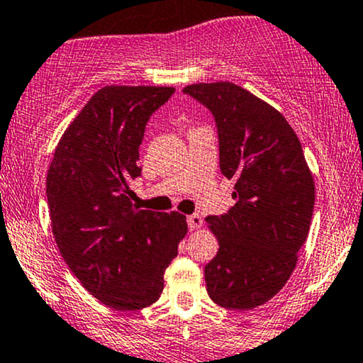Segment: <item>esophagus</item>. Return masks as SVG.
<instances>
[{
    "label": "esophagus",
    "mask_w": 363,
    "mask_h": 363,
    "mask_svg": "<svg viewBox=\"0 0 363 363\" xmlns=\"http://www.w3.org/2000/svg\"><path fill=\"white\" fill-rule=\"evenodd\" d=\"M188 225H189V229H191V230L200 229V227L203 225V218H201L200 215H198V213L189 215V217H188Z\"/></svg>",
    "instance_id": "1"
}]
</instances>
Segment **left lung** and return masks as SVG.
<instances>
[{"label": "left lung", "mask_w": 363, "mask_h": 363, "mask_svg": "<svg viewBox=\"0 0 363 363\" xmlns=\"http://www.w3.org/2000/svg\"><path fill=\"white\" fill-rule=\"evenodd\" d=\"M212 111L220 172L236 205L206 222L218 252L205 265L206 291L229 310H252L286 284L308 236L315 186L293 127L269 103L233 82L186 86Z\"/></svg>", "instance_id": "1"}]
</instances>
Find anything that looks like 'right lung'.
Listing matches in <instances>:
<instances>
[{
  "mask_svg": "<svg viewBox=\"0 0 363 363\" xmlns=\"http://www.w3.org/2000/svg\"><path fill=\"white\" fill-rule=\"evenodd\" d=\"M174 93V87L105 86L67 127L48 170L60 253L87 291L111 308L155 303L188 233L184 215L139 210L129 189L141 175L146 123Z\"/></svg>",
  "mask_w": 363,
  "mask_h": 363,
  "instance_id": "obj_1",
  "label": "right lung"
}]
</instances>
